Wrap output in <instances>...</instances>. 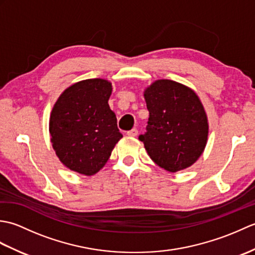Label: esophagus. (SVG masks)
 <instances>
[{
  "mask_svg": "<svg viewBox=\"0 0 255 255\" xmlns=\"http://www.w3.org/2000/svg\"><path fill=\"white\" fill-rule=\"evenodd\" d=\"M127 134L129 137H136L137 134H138V130L136 128H133V129H131V130H129V131H127Z\"/></svg>",
  "mask_w": 255,
  "mask_h": 255,
  "instance_id": "esophagus-1",
  "label": "esophagus"
}]
</instances>
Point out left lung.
<instances>
[{
  "instance_id": "1",
  "label": "left lung",
  "mask_w": 255,
  "mask_h": 255,
  "mask_svg": "<svg viewBox=\"0 0 255 255\" xmlns=\"http://www.w3.org/2000/svg\"><path fill=\"white\" fill-rule=\"evenodd\" d=\"M143 96L149 119L139 140L150 158L172 173L194 164L208 138L207 115L197 94L175 81L158 80Z\"/></svg>"
}]
</instances>
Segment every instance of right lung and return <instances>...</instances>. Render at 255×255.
<instances>
[{
    "label": "right lung",
    "instance_id": "1",
    "mask_svg": "<svg viewBox=\"0 0 255 255\" xmlns=\"http://www.w3.org/2000/svg\"><path fill=\"white\" fill-rule=\"evenodd\" d=\"M112 83L89 79L74 83L59 96L49 121L52 148L71 171L94 175L123 138L108 100Z\"/></svg>",
    "mask_w": 255,
    "mask_h": 255
}]
</instances>
